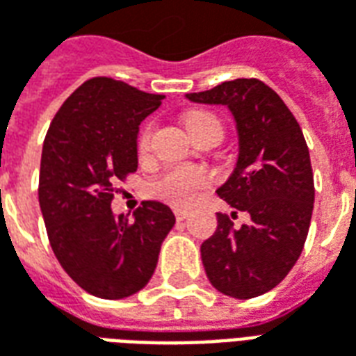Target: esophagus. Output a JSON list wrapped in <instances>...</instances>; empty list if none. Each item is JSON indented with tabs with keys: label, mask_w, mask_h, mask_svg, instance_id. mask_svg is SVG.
Here are the masks:
<instances>
[{
	"label": "esophagus",
	"mask_w": 356,
	"mask_h": 356,
	"mask_svg": "<svg viewBox=\"0 0 356 356\" xmlns=\"http://www.w3.org/2000/svg\"><path fill=\"white\" fill-rule=\"evenodd\" d=\"M173 213H175V217H177V221H183V219H186V217H188V213H191V209H186V208H173Z\"/></svg>",
	"instance_id": "1"
}]
</instances>
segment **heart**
I'll return each instance as SVG.
<instances>
[{
    "label": "heart",
    "mask_w": 356,
    "mask_h": 356,
    "mask_svg": "<svg viewBox=\"0 0 356 356\" xmlns=\"http://www.w3.org/2000/svg\"><path fill=\"white\" fill-rule=\"evenodd\" d=\"M185 125L193 139L200 137L206 131H217L223 135V125L219 118L211 112L196 110L186 114ZM150 137H152V125L143 127L137 139V150L139 154H147L150 148ZM209 185V173L198 165H177L163 171L160 177L150 185V191L154 196L170 202L173 206H188L196 200V196L202 188Z\"/></svg>",
    "instance_id": "heart-1"
}]
</instances>
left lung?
I'll return each mask as SVG.
<instances>
[{"label": "left lung", "instance_id": "1", "mask_svg": "<svg viewBox=\"0 0 356 356\" xmlns=\"http://www.w3.org/2000/svg\"><path fill=\"white\" fill-rule=\"evenodd\" d=\"M186 99L232 112L238 162L217 194L252 217L234 229L231 217L217 213V231L200 248L206 275L225 296L257 298L282 282L305 246L314 202L305 137L282 99L255 78L223 81Z\"/></svg>", "mask_w": 356, "mask_h": 356}]
</instances>
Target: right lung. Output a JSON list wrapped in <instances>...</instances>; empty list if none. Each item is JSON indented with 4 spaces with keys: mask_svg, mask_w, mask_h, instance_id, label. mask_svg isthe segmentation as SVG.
I'll use <instances>...</instances> for the list:
<instances>
[{
    "mask_svg": "<svg viewBox=\"0 0 356 356\" xmlns=\"http://www.w3.org/2000/svg\"><path fill=\"white\" fill-rule=\"evenodd\" d=\"M162 99L91 78L63 102L43 140L38 194L49 244L66 275L97 298L143 290L175 225L162 202H143L135 219L110 209L118 181L137 171L139 124Z\"/></svg>",
    "mask_w": 356,
    "mask_h": 356,
    "instance_id": "add662e5",
    "label": "right lung"
}]
</instances>
